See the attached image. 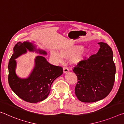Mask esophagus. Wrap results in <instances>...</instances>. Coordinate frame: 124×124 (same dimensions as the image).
<instances>
[{
	"label": "esophagus",
	"instance_id": "34e87169",
	"mask_svg": "<svg viewBox=\"0 0 124 124\" xmlns=\"http://www.w3.org/2000/svg\"><path fill=\"white\" fill-rule=\"evenodd\" d=\"M63 72L64 73H67L69 71V69L66 67H63Z\"/></svg>",
	"mask_w": 124,
	"mask_h": 124
}]
</instances>
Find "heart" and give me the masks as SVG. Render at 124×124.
Wrapping results in <instances>:
<instances>
[{"mask_svg":"<svg viewBox=\"0 0 124 124\" xmlns=\"http://www.w3.org/2000/svg\"><path fill=\"white\" fill-rule=\"evenodd\" d=\"M87 52V49L81 47L80 45H70L61 49L60 53L54 51H51V56L55 61L60 62L62 61V58H70L75 54L72 61L73 63H78L84 59Z\"/></svg>","mask_w":124,"mask_h":124,"instance_id":"obj_1","label":"heart"}]
</instances>
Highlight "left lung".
<instances>
[{"label":"left lung","mask_w":124,"mask_h":124,"mask_svg":"<svg viewBox=\"0 0 124 124\" xmlns=\"http://www.w3.org/2000/svg\"><path fill=\"white\" fill-rule=\"evenodd\" d=\"M98 52L85 58L73 68L78 77L75 93L79 101L95 102L107 97L112 90L116 68L113 54L107 44L98 43Z\"/></svg>","instance_id":"1"}]
</instances>
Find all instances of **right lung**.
Returning <instances> with one entry per match:
<instances>
[{
    "instance_id": "1",
    "label": "right lung",
    "mask_w": 124,
    "mask_h": 124,
    "mask_svg": "<svg viewBox=\"0 0 124 124\" xmlns=\"http://www.w3.org/2000/svg\"><path fill=\"white\" fill-rule=\"evenodd\" d=\"M35 47L29 41L18 42L14 47V54L8 64V81L11 89L21 99L33 103L47 98L52 83L63 73L62 67L50 64L44 57L38 56L35 58V66L29 76L26 79L18 77L15 72L16 58L26 53L27 50L36 51L40 54H47L43 50H37Z\"/></svg>"
}]
</instances>
